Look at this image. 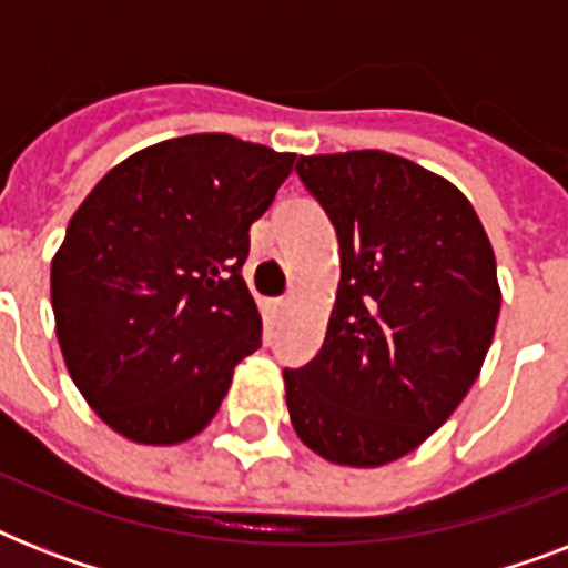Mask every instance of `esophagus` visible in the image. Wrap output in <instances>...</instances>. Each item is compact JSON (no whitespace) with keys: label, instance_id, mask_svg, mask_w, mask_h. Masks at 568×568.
Returning <instances> with one entry per match:
<instances>
[{"label":"esophagus","instance_id":"obj_1","mask_svg":"<svg viewBox=\"0 0 568 568\" xmlns=\"http://www.w3.org/2000/svg\"><path fill=\"white\" fill-rule=\"evenodd\" d=\"M285 306H288V301H285V297H271V301H265L267 315H271V318H274V321L283 318Z\"/></svg>","mask_w":568,"mask_h":568}]
</instances>
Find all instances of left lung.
<instances>
[{"label": "left lung", "mask_w": 568, "mask_h": 568, "mask_svg": "<svg viewBox=\"0 0 568 568\" xmlns=\"http://www.w3.org/2000/svg\"><path fill=\"white\" fill-rule=\"evenodd\" d=\"M297 176L336 230L342 280L318 356L283 372L288 415L329 463L386 466L480 374L501 310L493 244L466 196L400 155H301Z\"/></svg>", "instance_id": "1"}]
</instances>
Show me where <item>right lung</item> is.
<instances>
[{
	"label": "right lung",
	"mask_w": 568,
	"mask_h": 568,
	"mask_svg": "<svg viewBox=\"0 0 568 568\" xmlns=\"http://www.w3.org/2000/svg\"><path fill=\"white\" fill-rule=\"evenodd\" d=\"M294 155L232 135H185L97 182L52 258L67 372L111 430L176 445L212 422L232 368L262 345L241 267L250 223Z\"/></svg>",
	"instance_id": "add662e5"
}]
</instances>
